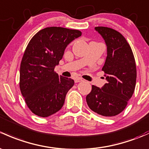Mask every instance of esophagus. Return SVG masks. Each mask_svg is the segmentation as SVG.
Returning a JSON list of instances; mask_svg holds the SVG:
<instances>
[{
  "label": "esophagus",
  "mask_w": 149,
  "mask_h": 149,
  "mask_svg": "<svg viewBox=\"0 0 149 149\" xmlns=\"http://www.w3.org/2000/svg\"><path fill=\"white\" fill-rule=\"evenodd\" d=\"M83 81H84V80L81 79V78H76V79H75V83H79Z\"/></svg>",
  "instance_id": "1"
}]
</instances>
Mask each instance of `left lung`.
Wrapping results in <instances>:
<instances>
[{
  "instance_id": "8db88e82",
  "label": "left lung",
  "mask_w": 149,
  "mask_h": 149,
  "mask_svg": "<svg viewBox=\"0 0 149 149\" xmlns=\"http://www.w3.org/2000/svg\"><path fill=\"white\" fill-rule=\"evenodd\" d=\"M95 29L107 46V57L102 68L107 84L101 88L92 86L86 102L88 107L99 115L114 116L124 110L135 90V58L131 46L119 32L103 26Z\"/></svg>"
}]
</instances>
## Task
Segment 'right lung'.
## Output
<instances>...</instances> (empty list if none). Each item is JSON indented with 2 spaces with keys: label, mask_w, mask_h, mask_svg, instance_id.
<instances>
[{
  "label": "right lung",
  "mask_w": 149,
  "mask_h": 149,
  "mask_svg": "<svg viewBox=\"0 0 149 149\" xmlns=\"http://www.w3.org/2000/svg\"><path fill=\"white\" fill-rule=\"evenodd\" d=\"M82 33L79 30L48 27L31 38L20 67V89L30 110L48 117L63 106L74 81L58 75L55 66L62 59L67 46Z\"/></svg>",
  "instance_id": "right-lung-1"
}]
</instances>
